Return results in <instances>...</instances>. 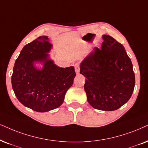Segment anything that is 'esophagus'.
<instances>
[{"mask_svg":"<svg viewBox=\"0 0 148 148\" xmlns=\"http://www.w3.org/2000/svg\"><path fill=\"white\" fill-rule=\"evenodd\" d=\"M74 68H75V71H76V73L77 74H79V72H80V66L78 64V63H76L75 65H74Z\"/></svg>","mask_w":148,"mask_h":148,"instance_id":"obj_1","label":"esophagus"}]
</instances>
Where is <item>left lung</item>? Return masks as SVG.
Here are the masks:
<instances>
[{"instance_id":"left-lung-1","label":"left lung","mask_w":148,"mask_h":148,"mask_svg":"<svg viewBox=\"0 0 148 148\" xmlns=\"http://www.w3.org/2000/svg\"><path fill=\"white\" fill-rule=\"evenodd\" d=\"M100 48L96 47L80 64L87 101L94 108L118 109L131 97L135 76L131 60L122 44L110 35L102 36Z\"/></svg>"}]
</instances>
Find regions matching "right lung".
Instances as JSON below:
<instances>
[{
	"mask_svg": "<svg viewBox=\"0 0 148 148\" xmlns=\"http://www.w3.org/2000/svg\"><path fill=\"white\" fill-rule=\"evenodd\" d=\"M52 45L48 36H40L26 45L17 58L12 76V88L21 103L37 112H47L60 106L72 85L76 72L74 67L59 68L48 59L46 52ZM44 63L42 70L33 63Z\"/></svg>",
	"mask_w": 148,
	"mask_h": 148,
	"instance_id": "add662e5",
	"label": "right lung"
}]
</instances>
